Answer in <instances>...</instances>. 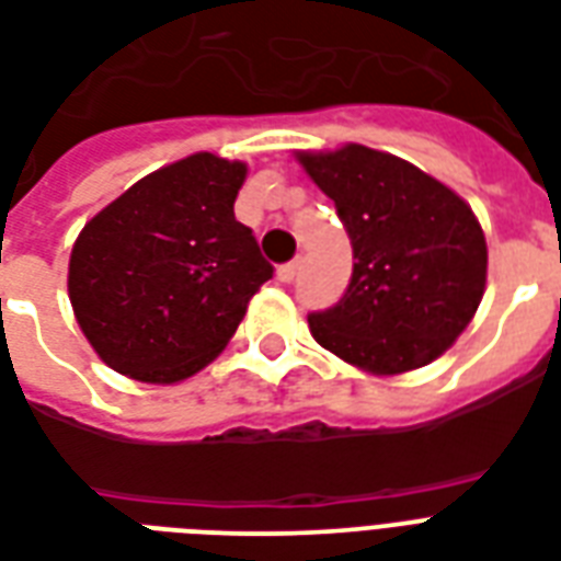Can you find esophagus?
<instances>
[{"label": "esophagus", "instance_id": "esophagus-1", "mask_svg": "<svg viewBox=\"0 0 561 561\" xmlns=\"http://www.w3.org/2000/svg\"><path fill=\"white\" fill-rule=\"evenodd\" d=\"M295 275H298V260H289L284 266H277V280H280V284H289Z\"/></svg>", "mask_w": 561, "mask_h": 561}]
</instances>
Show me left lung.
<instances>
[{
  "instance_id": "8db88e82",
  "label": "left lung",
  "mask_w": 561,
  "mask_h": 561,
  "mask_svg": "<svg viewBox=\"0 0 561 561\" xmlns=\"http://www.w3.org/2000/svg\"><path fill=\"white\" fill-rule=\"evenodd\" d=\"M298 160L336 204L357 260L340 301L307 316L312 340L371 375L442 357L483 301L489 251L471 207L419 167L357 142Z\"/></svg>"
}]
</instances>
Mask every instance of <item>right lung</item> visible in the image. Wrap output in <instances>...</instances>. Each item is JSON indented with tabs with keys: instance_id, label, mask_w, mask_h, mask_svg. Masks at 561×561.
Masks as SVG:
<instances>
[{
	"instance_id": "1",
	"label": "right lung",
	"mask_w": 561,
	"mask_h": 561,
	"mask_svg": "<svg viewBox=\"0 0 561 561\" xmlns=\"http://www.w3.org/2000/svg\"><path fill=\"white\" fill-rule=\"evenodd\" d=\"M245 172L198 151L140 178L78 233L69 301L114 371L178 383L231 342L275 272L233 216Z\"/></svg>"
}]
</instances>
